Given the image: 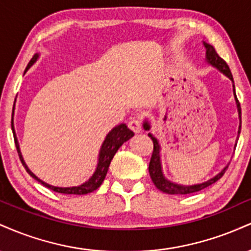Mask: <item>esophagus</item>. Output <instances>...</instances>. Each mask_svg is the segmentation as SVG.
I'll list each match as a JSON object with an SVG mask.
<instances>
[{
  "label": "esophagus",
  "instance_id": "obj_1",
  "mask_svg": "<svg viewBox=\"0 0 251 251\" xmlns=\"http://www.w3.org/2000/svg\"><path fill=\"white\" fill-rule=\"evenodd\" d=\"M128 127L134 133H139L142 131V122L139 119H131L128 122Z\"/></svg>",
  "mask_w": 251,
  "mask_h": 251
}]
</instances>
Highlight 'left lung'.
<instances>
[{
	"instance_id": "left-lung-1",
	"label": "left lung",
	"mask_w": 251,
	"mask_h": 251,
	"mask_svg": "<svg viewBox=\"0 0 251 251\" xmlns=\"http://www.w3.org/2000/svg\"><path fill=\"white\" fill-rule=\"evenodd\" d=\"M206 48V59H208V62L211 63L212 66L217 67L222 73H224L226 75L234 82V79H232V74L230 72L229 66L227 63L224 61L222 57L218 55L217 51L215 50V48L212 47L211 45H208V43H204ZM234 93H235V87H234ZM235 98H236V101H237V108H238V114H240V119H241V105L240 101H238L237 97H236L235 93ZM144 128L145 129H150V125L148 123L144 124ZM241 132V126H240V131L238 133ZM149 137L152 139V143H153V151H152V155H151V160H150V165H149V172L150 176H151V179L153 181V184L155 185V188L160 191L165 192V194L169 195H189V194H194V192L201 191V190L208 188V186L211 185L217 181L220 178H222V176L226 174L227 166L221 174H218L216 177L212 178L205 183H201V184H197V185H192V186H181V185H177V184L171 183V181L166 180L164 178V176L162 174V169H160V160H159V144H158L157 139L153 137L152 134L149 133Z\"/></svg>"
}]
</instances>
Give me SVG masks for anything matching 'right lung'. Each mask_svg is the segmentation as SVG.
Segmentation results:
<instances>
[{
	"label": "right lung",
	"instance_id": "obj_1",
	"mask_svg": "<svg viewBox=\"0 0 251 251\" xmlns=\"http://www.w3.org/2000/svg\"><path fill=\"white\" fill-rule=\"evenodd\" d=\"M37 59V55H34L31 57V60L28 63L27 68H25V73L28 71V68L35 62V60ZM13 113H14V108H13ZM11 129H13V134H14V140H15V146L17 150V153H19L20 160H21L22 165L25 166V171L29 174L34 179H36L39 183H41L43 186L46 188L53 190V191L59 192V194H66V195H86L89 194V192H93L99 188L100 185L102 184L103 179H105L106 175H107L108 168H109V164H111V160L113 159L114 154L118 151V149L123 145L124 143L127 142L129 138H132L134 135L133 132L129 129L125 124H122V125H118L117 127H114L112 129L111 132L107 134L106 137L105 142H103L101 150H100V153H99V163H98L97 170L94 172V175L89 178L88 181L83 183L82 185L80 186H74V188H56V186H51L50 184L45 183V181L40 180L39 178L36 177L33 172L30 171L29 169L27 168L25 163L24 162V158H22L21 152H20V148H19V143H17L16 139V135H15V131H14V125H13V114H11Z\"/></svg>",
	"mask_w": 251,
	"mask_h": 251
}]
</instances>
